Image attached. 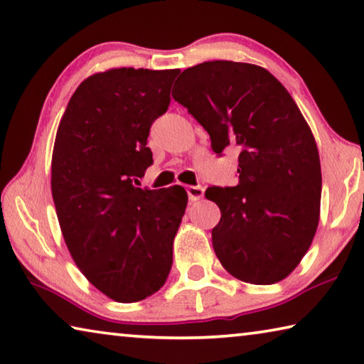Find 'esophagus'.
I'll list each match as a JSON object with an SVG mask.
<instances>
[{
	"instance_id": "esophagus-1",
	"label": "esophagus",
	"mask_w": 364,
	"mask_h": 364,
	"mask_svg": "<svg viewBox=\"0 0 364 364\" xmlns=\"http://www.w3.org/2000/svg\"><path fill=\"white\" fill-rule=\"evenodd\" d=\"M186 193H188V198L191 203L194 200H199L200 198L204 196V188L203 186H188L186 188Z\"/></svg>"
}]
</instances>
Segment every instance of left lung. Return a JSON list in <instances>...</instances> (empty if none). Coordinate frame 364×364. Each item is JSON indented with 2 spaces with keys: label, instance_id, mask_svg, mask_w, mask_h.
<instances>
[{
  "label": "left lung",
  "instance_id": "obj_1",
  "mask_svg": "<svg viewBox=\"0 0 364 364\" xmlns=\"http://www.w3.org/2000/svg\"><path fill=\"white\" fill-rule=\"evenodd\" d=\"M173 99L209 132L222 157L236 147L238 184L207 188L220 207L213 251L236 279L270 285L291 272L319 223L321 161L309 126L267 69L205 61L184 69Z\"/></svg>",
  "mask_w": 364,
  "mask_h": 364
}]
</instances>
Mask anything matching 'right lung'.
Returning a JSON list of instances; mask_svg holds the SVG:
<instances>
[{
  "instance_id": "obj_1",
  "label": "right lung",
  "mask_w": 364,
  "mask_h": 364,
  "mask_svg": "<svg viewBox=\"0 0 364 364\" xmlns=\"http://www.w3.org/2000/svg\"><path fill=\"white\" fill-rule=\"evenodd\" d=\"M178 69L119 68L84 80L56 132L51 193L66 246L92 285L119 303L159 291L188 194L139 188L147 137L170 105Z\"/></svg>"
}]
</instances>
